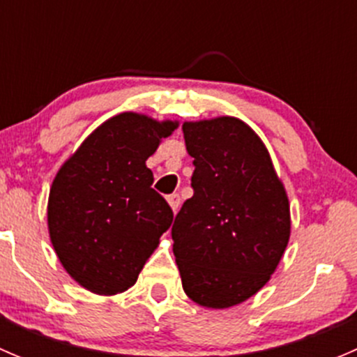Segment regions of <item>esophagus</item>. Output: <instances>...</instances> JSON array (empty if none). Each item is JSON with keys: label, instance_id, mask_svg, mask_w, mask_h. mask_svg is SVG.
<instances>
[{"label": "esophagus", "instance_id": "34e87169", "mask_svg": "<svg viewBox=\"0 0 357 357\" xmlns=\"http://www.w3.org/2000/svg\"><path fill=\"white\" fill-rule=\"evenodd\" d=\"M167 202H169V205H171L172 212H176L179 208V204H181V199H179L178 193H172V195L167 197Z\"/></svg>", "mask_w": 357, "mask_h": 357}]
</instances>
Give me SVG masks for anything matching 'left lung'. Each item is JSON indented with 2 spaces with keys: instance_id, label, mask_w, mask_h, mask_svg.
<instances>
[{
  "instance_id": "left-lung-1",
  "label": "left lung",
  "mask_w": 357,
  "mask_h": 357,
  "mask_svg": "<svg viewBox=\"0 0 357 357\" xmlns=\"http://www.w3.org/2000/svg\"><path fill=\"white\" fill-rule=\"evenodd\" d=\"M193 157V197L172 225L183 290L204 307L225 309L257 294L290 238V205L268 149L243 121L183 124Z\"/></svg>"
}]
</instances>
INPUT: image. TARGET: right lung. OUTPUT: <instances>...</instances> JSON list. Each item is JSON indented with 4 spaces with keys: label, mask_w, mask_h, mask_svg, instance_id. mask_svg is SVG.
Segmentation results:
<instances>
[{
    "label": "right lung",
    "mask_w": 357,
    "mask_h": 357,
    "mask_svg": "<svg viewBox=\"0 0 357 357\" xmlns=\"http://www.w3.org/2000/svg\"><path fill=\"white\" fill-rule=\"evenodd\" d=\"M178 122L124 112L103 122L53 179L48 229L66 271L98 295H115L138 280L172 211L152 188L146 158Z\"/></svg>",
    "instance_id": "obj_1"
}]
</instances>
